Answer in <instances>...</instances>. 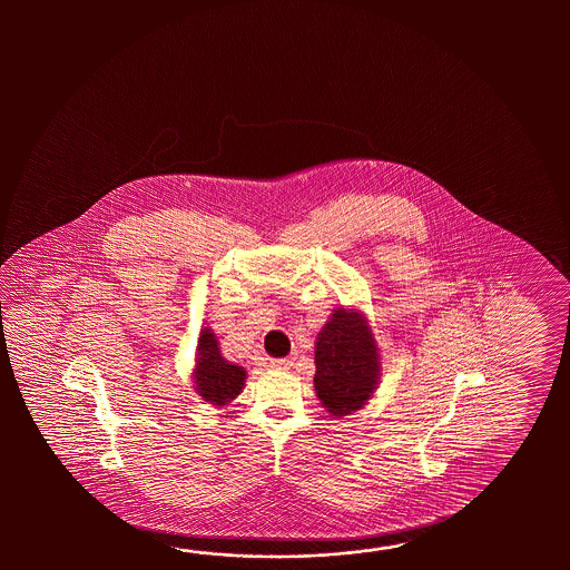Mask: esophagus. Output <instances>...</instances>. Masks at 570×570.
Masks as SVG:
<instances>
[{
  "label": "esophagus",
  "mask_w": 570,
  "mask_h": 570,
  "mask_svg": "<svg viewBox=\"0 0 570 570\" xmlns=\"http://www.w3.org/2000/svg\"><path fill=\"white\" fill-rule=\"evenodd\" d=\"M271 366H273V368H281V371H287V368L293 366V361H291V358H273Z\"/></svg>",
  "instance_id": "obj_1"
}]
</instances>
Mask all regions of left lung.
<instances>
[{"label":"left lung","instance_id":"obj_1","mask_svg":"<svg viewBox=\"0 0 570 570\" xmlns=\"http://www.w3.org/2000/svg\"><path fill=\"white\" fill-rule=\"evenodd\" d=\"M379 379L371 327L356 312L336 309L315 342V393L336 417L361 410Z\"/></svg>","mask_w":570,"mask_h":570}]
</instances>
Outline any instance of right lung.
Instances as JSON below:
<instances>
[{
    "label": "right lung",
    "mask_w": 570,
    "mask_h": 570,
    "mask_svg": "<svg viewBox=\"0 0 570 570\" xmlns=\"http://www.w3.org/2000/svg\"><path fill=\"white\" fill-rule=\"evenodd\" d=\"M197 368H195V385L197 393L214 405H226L236 400L243 391V366L232 364L219 354L218 340L212 330L204 327L199 344H197Z\"/></svg>",
    "instance_id": "1"
}]
</instances>
